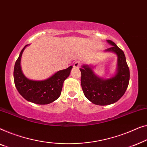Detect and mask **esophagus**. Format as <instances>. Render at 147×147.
<instances>
[{
	"label": "esophagus",
	"instance_id": "34e87169",
	"mask_svg": "<svg viewBox=\"0 0 147 147\" xmlns=\"http://www.w3.org/2000/svg\"><path fill=\"white\" fill-rule=\"evenodd\" d=\"M80 66V62L79 61H76L74 64V68H78Z\"/></svg>",
	"mask_w": 147,
	"mask_h": 147
}]
</instances>
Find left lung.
<instances>
[{
	"label": "left lung",
	"mask_w": 147,
	"mask_h": 147,
	"mask_svg": "<svg viewBox=\"0 0 147 147\" xmlns=\"http://www.w3.org/2000/svg\"><path fill=\"white\" fill-rule=\"evenodd\" d=\"M107 41L112 46L105 51L114 53L118 57L115 75L108 79H103L94 74L90 66L84 65L80 69V83L84 96L90 102L101 106L113 104L119 100L125 94L130 78L129 69L124 52L112 40Z\"/></svg>",
	"instance_id": "1"
}]
</instances>
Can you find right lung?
I'll return each mask as SVG.
<instances>
[{"instance_id": "add662e5", "label": "right lung", "mask_w": 147, "mask_h": 147, "mask_svg": "<svg viewBox=\"0 0 147 147\" xmlns=\"http://www.w3.org/2000/svg\"><path fill=\"white\" fill-rule=\"evenodd\" d=\"M26 45L20 52L14 68V81L16 89L26 100L38 105H47L61 95L63 82L69 76L73 67L59 71L43 80H32L26 77L20 67V60Z\"/></svg>"}]
</instances>
